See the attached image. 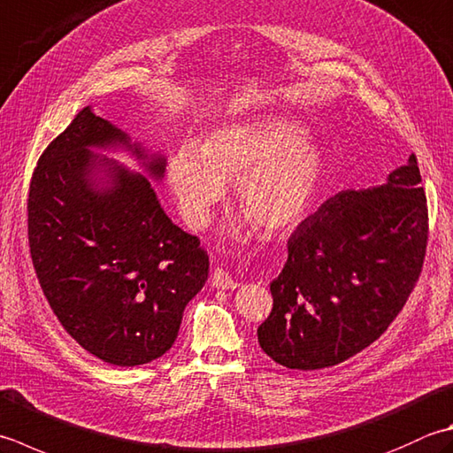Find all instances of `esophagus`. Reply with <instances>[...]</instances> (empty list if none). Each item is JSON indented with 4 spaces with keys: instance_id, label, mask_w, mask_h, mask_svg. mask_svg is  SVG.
Listing matches in <instances>:
<instances>
[{
    "instance_id": "1",
    "label": "esophagus",
    "mask_w": 453,
    "mask_h": 453,
    "mask_svg": "<svg viewBox=\"0 0 453 453\" xmlns=\"http://www.w3.org/2000/svg\"><path fill=\"white\" fill-rule=\"evenodd\" d=\"M211 287L221 288V290H232L237 288L239 282H235L232 279V274H229L226 269H214V274H211Z\"/></svg>"
}]
</instances>
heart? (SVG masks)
Returning a JSON list of instances; mask_svg holds the SVG:
<instances>
[{"mask_svg":"<svg viewBox=\"0 0 453 453\" xmlns=\"http://www.w3.org/2000/svg\"><path fill=\"white\" fill-rule=\"evenodd\" d=\"M304 129L280 119L234 121L184 145L168 161V186L190 227H203L237 182L235 196L253 224L287 234L308 214L322 179V158Z\"/></svg>","mask_w":453,"mask_h":453,"instance_id":"1","label":"heart"}]
</instances>
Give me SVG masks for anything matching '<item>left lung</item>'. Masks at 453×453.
Listing matches in <instances>:
<instances>
[{
	"label": "left lung",
	"mask_w": 453,
	"mask_h": 453,
	"mask_svg": "<svg viewBox=\"0 0 453 453\" xmlns=\"http://www.w3.org/2000/svg\"><path fill=\"white\" fill-rule=\"evenodd\" d=\"M418 161L385 184L326 200L288 239L285 269L271 282L273 310L257 335L282 367L338 365L385 334L409 300L428 245V206Z\"/></svg>",
	"instance_id": "left-lung-1"
}]
</instances>
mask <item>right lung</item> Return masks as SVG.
Returning a JSON list of instances; mask_svg holds the SVG:
<instances>
[{
	"mask_svg": "<svg viewBox=\"0 0 453 453\" xmlns=\"http://www.w3.org/2000/svg\"><path fill=\"white\" fill-rule=\"evenodd\" d=\"M115 145L161 179L163 157L149 158L108 119L80 110L35 166L27 235L42 295L70 338L110 365L135 367L173 348L210 261L200 239L165 214L143 174L90 150ZM97 167L111 187L95 188Z\"/></svg>",
	"mask_w": 453,
	"mask_h": 453,
	"instance_id": "obj_1",
	"label": "right lung"
}]
</instances>
